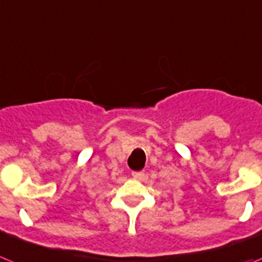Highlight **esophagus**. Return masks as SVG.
<instances>
[{"label": "esophagus", "instance_id": "obj_1", "mask_svg": "<svg viewBox=\"0 0 262 262\" xmlns=\"http://www.w3.org/2000/svg\"><path fill=\"white\" fill-rule=\"evenodd\" d=\"M132 175H133V178L140 179V178H142V177H144V172H142V171H133V172H132Z\"/></svg>", "mask_w": 262, "mask_h": 262}]
</instances>
